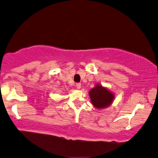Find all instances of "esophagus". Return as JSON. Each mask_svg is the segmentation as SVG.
<instances>
[{"mask_svg":"<svg viewBox=\"0 0 158 158\" xmlns=\"http://www.w3.org/2000/svg\"><path fill=\"white\" fill-rule=\"evenodd\" d=\"M75 85H76V87H77L78 89H81V84H80V83H77V84H76Z\"/></svg>","mask_w":158,"mask_h":158,"instance_id":"34e87169","label":"esophagus"}]
</instances>
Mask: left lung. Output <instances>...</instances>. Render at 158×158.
<instances>
[{"mask_svg":"<svg viewBox=\"0 0 158 158\" xmlns=\"http://www.w3.org/2000/svg\"><path fill=\"white\" fill-rule=\"evenodd\" d=\"M92 104L96 108L102 109L109 106L113 102L114 95L113 93L100 85H96L89 92Z\"/></svg>","mask_w":158,"mask_h":158,"instance_id":"obj_1","label":"left lung"}]
</instances>
